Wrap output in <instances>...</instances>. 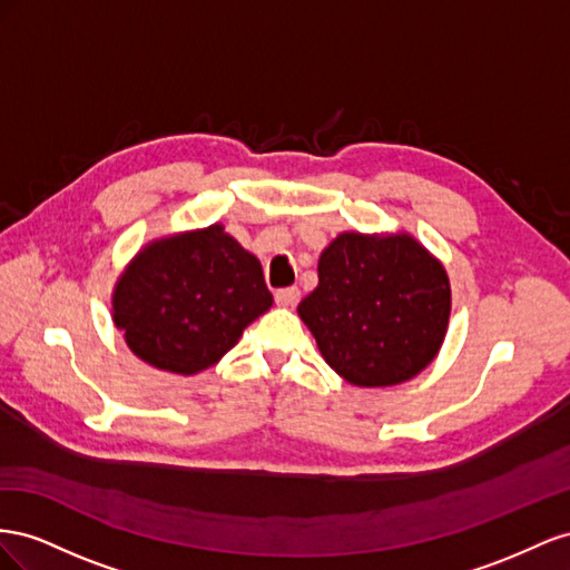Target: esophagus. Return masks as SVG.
<instances>
[{"label": "esophagus", "mask_w": 570, "mask_h": 570, "mask_svg": "<svg viewBox=\"0 0 570 570\" xmlns=\"http://www.w3.org/2000/svg\"><path fill=\"white\" fill-rule=\"evenodd\" d=\"M298 298H301L298 286H286V288H279L274 294L276 305H284V307H294L298 303Z\"/></svg>", "instance_id": "obj_1"}]
</instances>
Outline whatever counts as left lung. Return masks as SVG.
<instances>
[{
    "mask_svg": "<svg viewBox=\"0 0 570 570\" xmlns=\"http://www.w3.org/2000/svg\"><path fill=\"white\" fill-rule=\"evenodd\" d=\"M317 274L298 315L341 377L392 386L432 363L446 334L451 288L417 240L341 234L320 255Z\"/></svg>",
    "mask_w": 570,
    "mask_h": 570,
    "instance_id": "obj_1",
    "label": "left lung"
}]
</instances>
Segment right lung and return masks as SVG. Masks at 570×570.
I'll use <instances>...</instances> for the list:
<instances>
[{
	"label": "right lung",
	"mask_w": 570,
	"mask_h": 570,
	"mask_svg": "<svg viewBox=\"0 0 570 570\" xmlns=\"http://www.w3.org/2000/svg\"><path fill=\"white\" fill-rule=\"evenodd\" d=\"M269 305L257 257L215 224L138 253L114 291V324L140 361L193 375L234 348Z\"/></svg>",
	"instance_id": "obj_1"
}]
</instances>
